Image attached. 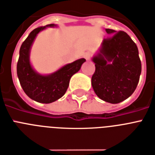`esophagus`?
Instances as JSON below:
<instances>
[{
	"label": "esophagus",
	"instance_id": "34e87169",
	"mask_svg": "<svg viewBox=\"0 0 155 155\" xmlns=\"http://www.w3.org/2000/svg\"><path fill=\"white\" fill-rule=\"evenodd\" d=\"M91 53L89 52V51H87V52H85L84 55V57L85 58V60H89L91 59Z\"/></svg>",
	"mask_w": 155,
	"mask_h": 155
}]
</instances>
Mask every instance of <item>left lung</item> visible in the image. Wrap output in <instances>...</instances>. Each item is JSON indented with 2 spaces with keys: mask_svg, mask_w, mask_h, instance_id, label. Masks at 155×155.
I'll return each mask as SVG.
<instances>
[{
  "mask_svg": "<svg viewBox=\"0 0 155 155\" xmlns=\"http://www.w3.org/2000/svg\"><path fill=\"white\" fill-rule=\"evenodd\" d=\"M111 36L104 39L92 57L95 71L93 90L99 99L119 104L133 94L139 84L142 64L135 43L123 31L106 28Z\"/></svg>",
  "mask_w": 155,
  "mask_h": 155,
  "instance_id": "obj_1",
  "label": "left lung"
}]
</instances>
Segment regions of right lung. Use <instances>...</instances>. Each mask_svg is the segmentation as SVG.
<instances>
[{"label": "right lung", "mask_w": 155, "mask_h": 155, "mask_svg": "<svg viewBox=\"0 0 155 155\" xmlns=\"http://www.w3.org/2000/svg\"><path fill=\"white\" fill-rule=\"evenodd\" d=\"M48 27H57V25L51 24L35 28L30 32L21 45L16 66L19 81L25 94L32 100L42 104H51L62 97L68 87L71 77L80 71L82 64L86 61L81 58L48 75L37 72L30 61V51L36 36Z\"/></svg>", "instance_id": "add662e5"}]
</instances>
